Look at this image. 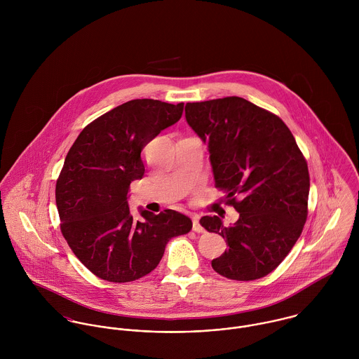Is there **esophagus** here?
Listing matches in <instances>:
<instances>
[{
  "label": "esophagus",
  "instance_id": "1",
  "mask_svg": "<svg viewBox=\"0 0 359 359\" xmlns=\"http://www.w3.org/2000/svg\"><path fill=\"white\" fill-rule=\"evenodd\" d=\"M192 229L195 231V232H198V233H202L205 229H203V226L201 225V222H199V217L198 215H194L192 217Z\"/></svg>",
  "mask_w": 359,
  "mask_h": 359
}]
</instances>
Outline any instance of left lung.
Wrapping results in <instances>:
<instances>
[{
  "label": "left lung",
  "instance_id": "8db88e82",
  "mask_svg": "<svg viewBox=\"0 0 359 359\" xmlns=\"http://www.w3.org/2000/svg\"><path fill=\"white\" fill-rule=\"evenodd\" d=\"M185 117L208 147L215 188L239 212L228 228L217 215L201 218L228 246L211 266L232 280L264 278L290 253L307 221V160L280 117L243 98L187 103Z\"/></svg>",
  "mask_w": 359,
  "mask_h": 359
}]
</instances>
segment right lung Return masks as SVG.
Returning <instances> with one entry per match:
<instances>
[{"mask_svg": "<svg viewBox=\"0 0 359 359\" xmlns=\"http://www.w3.org/2000/svg\"><path fill=\"white\" fill-rule=\"evenodd\" d=\"M184 103L134 100L84 127L65 158L55 198L60 231L84 266L107 282L126 283L152 272L171 238L192 229L189 217L163 210L130 214V184L145 174L142 149L175 124Z\"/></svg>", "mask_w": 359, "mask_h": 359, "instance_id": "add662e5", "label": "right lung"}]
</instances>
